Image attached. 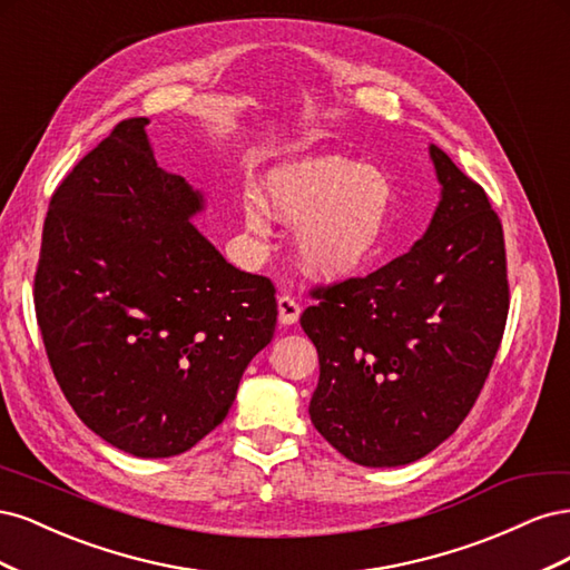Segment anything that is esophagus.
Wrapping results in <instances>:
<instances>
[{"mask_svg": "<svg viewBox=\"0 0 570 570\" xmlns=\"http://www.w3.org/2000/svg\"><path fill=\"white\" fill-rule=\"evenodd\" d=\"M299 314H302V306L295 299H292L289 295H281L278 297V321H281V325L297 323Z\"/></svg>", "mask_w": 570, "mask_h": 570, "instance_id": "obj_1", "label": "esophagus"}]
</instances>
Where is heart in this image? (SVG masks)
<instances>
[{
  "mask_svg": "<svg viewBox=\"0 0 570 570\" xmlns=\"http://www.w3.org/2000/svg\"><path fill=\"white\" fill-rule=\"evenodd\" d=\"M264 187L266 199L247 193L239 202L245 228L264 237L271 216L299 226L297 256L318 278H350L383 254L394 206L383 170L340 154H312L275 166Z\"/></svg>",
  "mask_w": 570,
  "mask_h": 570,
  "instance_id": "1",
  "label": "heart"
}]
</instances>
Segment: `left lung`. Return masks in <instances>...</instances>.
Masks as SVG:
<instances>
[{
  "label": "left lung",
  "mask_w": 570,
  "mask_h": 570,
  "mask_svg": "<svg viewBox=\"0 0 570 570\" xmlns=\"http://www.w3.org/2000/svg\"><path fill=\"white\" fill-rule=\"evenodd\" d=\"M440 204L423 237L366 278L316 289L299 323L318 352L308 416L368 469L419 461L469 416L509 314L499 216L430 145Z\"/></svg>",
  "instance_id": "8db88e82"
}]
</instances>
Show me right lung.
I'll list each match as a JSON object with an SVG mask.
<instances>
[{
    "instance_id": "add662e5",
    "label": "right lung",
    "mask_w": 570,
    "mask_h": 570,
    "mask_svg": "<svg viewBox=\"0 0 570 570\" xmlns=\"http://www.w3.org/2000/svg\"><path fill=\"white\" fill-rule=\"evenodd\" d=\"M147 124L120 120L51 195L36 312L78 419L120 452L166 459L228 416L278 304L193 226L204 195L157 164Z\"/></svg>"
}]
</instances>
